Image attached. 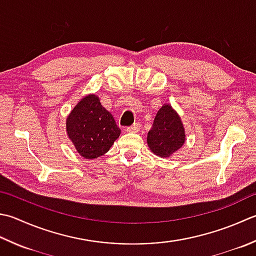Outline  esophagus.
<instances>
[{"label": "esophagus", "instance_id": "34e87169", "mask_svg": "<svg viewBox=\"0 0 256 256\" xmlns=\"http://www.w3.org/2000/svg\"><path fill=\"white\" fill-rule=\"evenodd\" d=\"M140 130H141V124L140 123H134L131 126L126 128V131L128 132H138Z\"/></svg>", "mask_w": 256, "mask_h": 256}]
</instances>
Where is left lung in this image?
<instances>
[{
  "label": "left lung",
  "instance_id": "left-lung-1",
  "mask_svg": "<svg viewBox=\"0 0 256 256\" xmlns=\"http://www.w3.org/2000/svg\"><path fill=\"white\" fill-rule=\"evenodd\" d=\"M148 145L160 158H168L185 143V131L180 115L170 104H164L148 133Z\"/></svg>",
  "mask_w": 256,
  "mask_h": 256
}]
</instances>
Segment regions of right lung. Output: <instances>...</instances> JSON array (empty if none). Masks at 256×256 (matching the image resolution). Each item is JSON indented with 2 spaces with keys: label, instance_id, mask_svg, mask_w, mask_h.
Instances as JSON below:
<instances>
[{
  "label": "right lung",
  "instance_id": "add662e5",
  "mask_svg": "<svg viewBox=\"0 0 256 256\" xmlns=\"http://www.w3.org/2000/svg\"><path fill=\"white\" fill-rule=\"evenodd\" d=\"M66 132L78 153L84 158H96L106 153L121 130L113 115L100 102L98 96H84L66 118Z\"/></svg>",
  "mask_w": 256,
  "mask_h": 256
}]
</instances>
